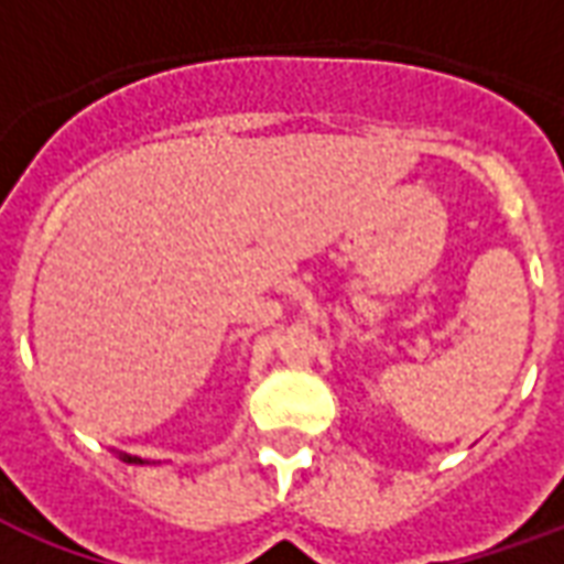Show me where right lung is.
I'll return each instance as SVG.
<instances>
[{
    "instance_id": "add662e5",
    "label": "right lung",
    "mask_w": 564,
    "mask_h": 564,
    "mask_svg": "<svg viewBox=\"0 0 564 564\" xmlns=\"http://www.w3.org/2000/svg\"><path fill=\"white\" fill-rule=\"evenodd\" d=\"M117 456H120L123 462H129V465H144V459H141V456H129V453H117Z\"/></svg>"
}]
</instances>
